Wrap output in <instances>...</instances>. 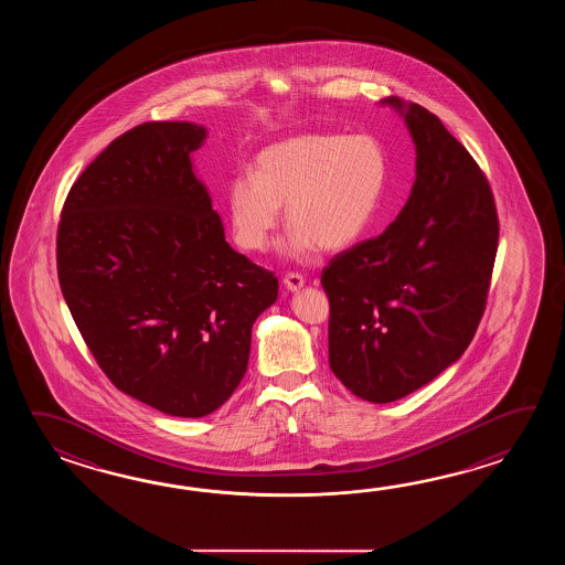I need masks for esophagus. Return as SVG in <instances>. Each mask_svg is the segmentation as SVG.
Here are the masks:
<instances>
[{
  "label": "esophagus",
  "instance_id": "obj_1",
  "mask_svg": "<svg viewBox=\"0 0 565 565\" xmlns=\"http://www.w3.org/2000/svg\"><path fill=\"white\" fill-rule=\"evenodd\" d=\"M285 287H287V290H290V292H297L299 288H302V285H305V277L302 275H299V273H288V275H285Z\"/></svg>",
  "mask_w": 565,
  "mask_h": 565
}]
</instances>
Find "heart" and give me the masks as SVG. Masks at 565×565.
Here are the masks:
<instances>
[{
    "instance_id": "obj_1",
    "label": "heart",
    "mask_w": 565,
    "mask_h": 565,
    "mask_svg": "<svg viewBox=\"0 0 565 565\" xmlns=\"http://www.w3.org/2000/svg\"><path fill=\"white\" fill-rule=\"evenodd\" d=\"M385 175L384 145L372 135L305 132L270 145L256 156L254 173L238 171L228 183L234 241L248 253L265 250L285 204V254L343 250L370 228Z\"/></svg>"
}]
</instances>
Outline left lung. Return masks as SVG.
<instances>
[{
    "label": "left lung",
    "instance_id": "8db88e82",
    "mask_svg": "<svg viewBox=\"0 0 565 565\" xmlns=\"http://www.w3.org/2000/svg\"><path fill=\"white\" fill-rule=\"evenodd\" d=\"M416 145L399 216L323 268L329 365L361 399L387 404L465 353L487 305L499 242L489 181L430 110L387 96Z\"/></svg>",
    "mask_w": 565,
    "mask_h": 565
}]
</instances>
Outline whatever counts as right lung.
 Here are the masks:
<instances>
[{"instance_id": "1", "label": "right lung", "mask_w": 565, "mask_h": 565, "mask_svg": "<svg viewBox=\"0 0 565 565\" xmlns=\"http://www.w3.org/2000/svg\"><path fill=\"white\" fill-rule=\"evenodd\" d=\"M205 127L143 122L74 181L62 207V295L86 345L127 396L202 418L246 373L253 324L278 278L224 236L192 153Z\"/></svg>"}]
</instances>
